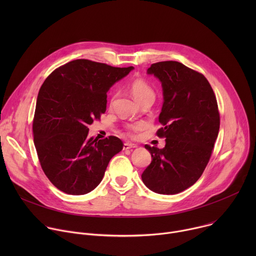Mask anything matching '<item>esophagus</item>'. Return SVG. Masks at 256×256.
I'll use <instances>...</instances> for the list:
<instances>
[{"mask_svg":"<svg viewBox=\"0 0 256 256\" xmlns=\"http://www.w3.org/2000/svg\"><path fill=\"white\" fill-rule=\"evenodd\" d=\"M134 148H136V144H130V142H124V151L134 149Z\"/></svg>","mask_w":256,"mask_h":256,"instance_id":"1","label":"esophagus"}]
</instances>
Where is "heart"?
Segmentation results:
<instances>
[{"instance_id": "1", "label": "heart", "mask_w": 256, "mask_h": 256, "mask_svg": "<svg viewBox=\"0 0 256 256\" xmlns=\"http://www.w3.org/2000/svg\"><path fill=\"white\" fill-rule=\"evenodd\" d=\"M130 92L134 98L140 103L146 99H155V92L153 88L142 79H136L130 84ZM146 128L144 122H138L128 126V134L134 136L136 132Z\"/></svg>"}]
</instances>
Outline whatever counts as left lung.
Returning <instances> with one entry per match:
<instances>
[{"label": "left lung", "instance_id": "8db88e82", "mask_svg": "<svg viewBox=\"0 0 256 256\" xmlns=\"http://www.w3.org/2000/svg\"><path fill=\"white\" fill-rule=\"evenodd\" d=\"M147 72L162 84L157 136L166 144L163 149L144 144L152 161L142 180L154 192L176 194L194 186L208 163L220 128L218 103L206 77L184 64L159 62Z\"/></svg>", "mask_w": 256, "mask_h": 256}]
</instances>
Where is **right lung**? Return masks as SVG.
Returning <instances> with one entry per match:
<instances>
[{
	"label": "right lung",
	"mask_w": 256,
	"mask_h": 256,
	"mask_svg": "<svg viewBox=\"0 0 256 256\" xmlns=\"http://www.w3.org/2000/svg\"><path fill=\"white\" fill-rule=\"evenodd\" d=\"M132 68L75 60L54 70L40 87L34 144L44 174L60 190L75 196L92 192L122 150L116 136L89 138L88 126L105 112L108 90Z\"/></svg>",
	"instance_id": "right-lung-1"
}]
</instances>
